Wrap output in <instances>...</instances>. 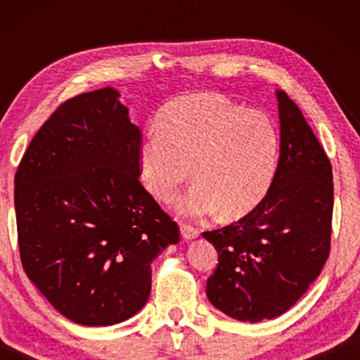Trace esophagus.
Wrapping results in <instances>:
<instances>
[{"mask_svg":"<svg viewBox=\"0 0 360 360\" xmlns=\"http://www.w3.org/2000/svg\"><path fill=\"white\" fill-rule=\"evenodd\" d=\"M180 231H181V236H184V239H186V240L196 239L200 236V231L190 224H181Z\"/></svg>","mask_w":360,"mask_h":360,"instance_id":"34e87169","label":"esophagus"}]
</instances>
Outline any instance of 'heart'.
I'll return each instance as SVG.
<instances>
[{"instance_id": "1", "label": "heart", "mask_w": 360, "mask_h": 360, "mask_svg": "<svg viewBox=\"0 0 360 360\" xmlns=\"http://www.w3.org/2000/svg\"><path fill=\"white\" fill-rule=\"evenodd\" d=\"M157 131L137 146L141 181L167 203L193 167L196 180L175 203L185 218L221 210L228 218H240L257 208L272 188L280 134L265 112L216 93H195L170 101L157 116Z\"/></svg>"}]
</instances>
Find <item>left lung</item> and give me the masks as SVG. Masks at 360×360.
Listing matches in <instances>:
<instances>
[{"mask_svg": "<svg viewBox=\"0 0 360 360\" xmlns=\"http://www.w3.org/2000/svg\"><path fill=\"white\" fill-rule=\"evenodd\" d=\"M280 120L277 175L254 211L203 233L218 252L206 282L214 308L238 321L283 314L307 293L329 255L333 169L302 111L275 91Z\"/></svg>", "mask_w": 360, "mask_h": 360, "instance_id": "8db88e82", "label": "left lung"}]
</instances>
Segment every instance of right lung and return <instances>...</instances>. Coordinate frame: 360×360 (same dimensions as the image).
<instances>
[{
  "label": "right lung",
  "mask_w": 360,
  "mask_h": 360,
  "mask_svg": "<svg viewBox=\"0 0 360 360\" xmlns=\"http://www.w3.org/2000/svg\"><path fill=\"white\" fill-rule=\"evenodd\" d=\"M106 86L63 103L29 144L14 176L21 262L58 313L112 326L150 293V264L179 226L141 185V131Z\"/></svg>",
  "instance_id": "obj_1"
}]
</instances>
